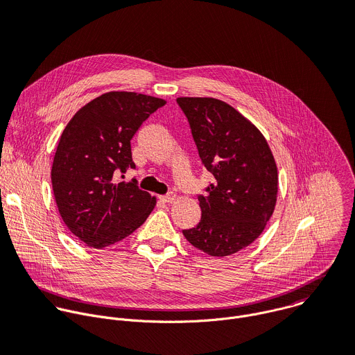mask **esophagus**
Instances as JSON below:
<instances>
[{
  "label": "esophagus",
  "instance_id": "34e87169",
  "mask_svg": "<svg viewBox=\"0 0 355 355\" xmlns=\"http://www.w3.org/2000/svg\"><path fill=\"white\" fill-rule=\"evenodd\" d=\"M159 198H160V200L166 202V204H171V202L175 199V193H174V192H168V193L162 195V196H159Z\"/></svg>",
  "mask_w": 355,
  "mask_h": 355
}]
</instances>
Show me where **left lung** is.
Returning <instances> with one entry per match:
<instances>
[{
  "label": "left lung",
  "instance_id": "left-lung-1",
  "mask_svg": "<svg viewBox=\"0 0 355 355\" xmlns=\"http://www.w3.org/2000/svg\"><path fill=\"white\" fill-rule=\"evenodd\" d=\"M188 119L200 162L214 175L198 193L200 220L182 230L196 248L214 257L250 245L270 220L278 173L267 140L234 108L215 98H177Z\"/></svg>",
  "mask_w": 355,
  "mask_h": 355
}]
</instances>
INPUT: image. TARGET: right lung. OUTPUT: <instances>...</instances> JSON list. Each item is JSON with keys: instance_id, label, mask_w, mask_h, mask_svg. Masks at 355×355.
Masks as SVG:
<instances>
[{"instance_id": "obj_1", "label": "right lung", "mask_w": 355, "mask_h": 355, "mask_svg": "<svg viewBox=\"0 0 355 355\" xmlns=\"http://www.w3.org/2000/svg\"><path fill=\"white\" fill-rule=\"evenodd\" d=\"M166 101L112 91L83 107L62 133L52 167V187L60 216L85 244L104 248L139 226L156 205L137 180L119 175L136 168L130 140Z\"/></svg>"}]
</instances>
